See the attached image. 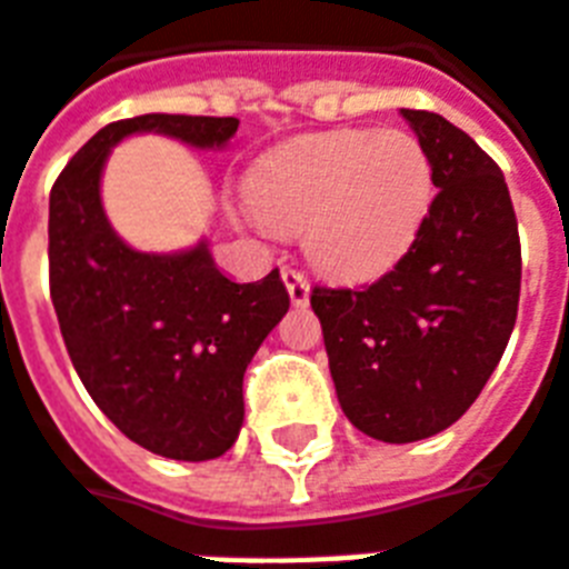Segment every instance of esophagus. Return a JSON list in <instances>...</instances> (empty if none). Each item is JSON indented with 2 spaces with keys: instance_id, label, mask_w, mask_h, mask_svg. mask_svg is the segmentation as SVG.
<instances>
[{
  "instance_id": "34e87169",
  "label": "esophagus",
  "mask_w": 569,
  "mask_h": 569,
  "mask_svg": "<svg viewBox=\"0 0 569 569\" xmlns=\"http://www.w3.org/2000/svg\"><path fill=\"white\" fill-rule=\"evenodd\" d=\"M281 281H284V288H288L293 306H300V309L302 306H309V281H306L302 272H297V269H281Z\"/></svg>"
}]
</instances>
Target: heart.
Wrapping results in <instances>:
<instances>
[{
    "mask_svg": "<svg viewBox=\"0 0 569 569\" xmlns=\"http://www.w3.org/2000/svg\"><path fill=\"white\" fill-rule=\"evenodd\" d=\"M246 191L267 228L302 230L318 272L360 284L411 251L435 200V170L411 131L348 128L272 149Z\"/></svg>",
    "mask_w": 569,
    "mask_h": 569,
    "instance_id": "heart-1",
    "label": "heart"
}]
</instances>
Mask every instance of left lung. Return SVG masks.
I'll return each mask as SVG.
<instances>
[{
	"label": "left lung",
	"instance_id": "left-lung-1",
	"mask_svg": "<svg viewBox=\"0 0 569 569\" xmlns=\"http://www.w3.org/2000/svg\"><path fill=\"white\" fill-rule=\"evenodd\" d=\"M401 117L438 188L420 237L369 288L311 290L341 411L387 443L431 438L471 408L510 341L522 288L501 168L438 113Z\"/></svg>",
	"mask_w": 569,
	"mask_h": 569
}]
</instances>
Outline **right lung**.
<instances>
[{"instance_id":"obj_1","label":"right lung","mask_w":569,"mask_h":569,"mask_svg":"<svg viewBox=\"0 0 569 569\" xmlns=\"http://www.w3.org/2000/svg\"><path fill=\"white\" fill-rule=\"evenodd\" d=\"M233 117H147L110 122L66 164L50 191V300L80 381L104 417L143 450L207 462L242 429V375L290 309L279 269L228 279L207 239L186 251L131 249L107 221L101 173L131 134H164L224 149Z\"/></svg>"}]
</instances>
